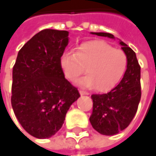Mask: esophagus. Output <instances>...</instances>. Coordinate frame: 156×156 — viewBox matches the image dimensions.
<instances>
[{
	"mask_svg": "<svg viewBox=\"0 0 156 156\" xmlns=\"http://www.w3.org/2000/svg\"><path fill=\"white\" fill-rule=\"evenodd\" d=\"M79 94L81 95V96H83V95H88V92L83 91V90H79Z\"/></svg>",
	"mask_w": 156,
	"mask_h": 156,
	"instance_id": "esophagus-1",
	"label": "esophagus"
}]
</instances>
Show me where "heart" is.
<instances>
[{
  "label": "heart",
  "mask_w": 156,
  "mask_h": 156,
  "mask_svg": "<svg viewBox=\"0 0 156 156\" xmlns=\"http://www.w3.org/2000/svg\"><path fill=\"white\" fill-rule=\"evenodd\" d=\"M59 63L64 76L69 81H75L86 70L88 75L78 80V85L105 92L121 80L128 59L122 50L115 49L106 41L97 40L82 43L76 52L65 51Z\"/></svg>",
  "instance_id": "heart-1"
}]
</instances>
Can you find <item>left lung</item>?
Here are the masks:
<instances>
[{
	"mask_svg": "<svg viewBox=\"0 0 156 156\" xmlns=\"http://www.w3.org/2000/svg\"><path fill=\"white\" fill-rule=\"evenodd\" d=\"M115 39L108 33H90ZM128 59L127 69L120 83L105 94L91 95L93 101L90 122L95 130L105 136H113L129 125L136 115L141 99V67L136 52L124 42L119 41Z\"/></svg>",
	"mask_w": 156,
	"mask_h": 156,
	"instance_id": "obj_1",
	"label": "left lung"
}]
</instances>
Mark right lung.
Returning a JSON list of instances; mask_svg holds the SVG:
<instances>
[{"instance_id":"add662e5","label":"right lung","mask_w":156,"mask_h":156,"mask_svg":"<svg viewBox=\"0 0 156 156\" xmlns=\"http://www.w3.org/2000/svg\"><path fill=\"white\" fill-rule=\"evenodd\" d=\"M68 35L67 31L42 30L20 50L13 68L14 114L25 130L39 139L52 136L61 129L68 110L80 97L59 63Z\"/></svg>"}]
</instances>
